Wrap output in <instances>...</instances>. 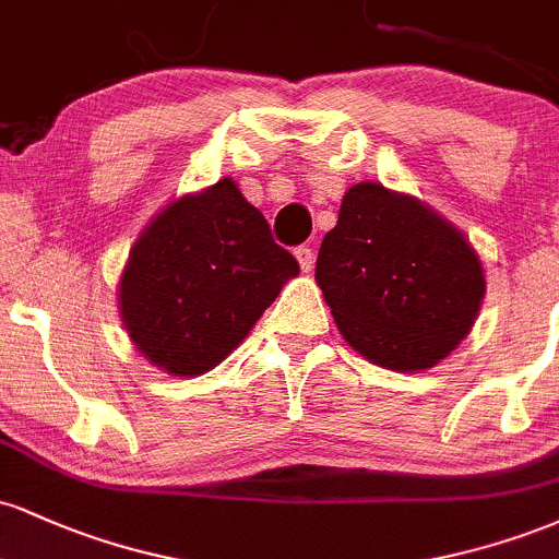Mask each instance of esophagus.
<instances>
[{
  "label": "esophagus",
  "instance_id": "obj_1",
  "mask_svg": "<svg viewBox=\"0 0 559 559\" xmlns=\"http://www.w3.org/2000/svg\"><path fill=\"white\" fill-rule=\"evenodd\" d=\"M294 254H297L301 271H305V273L312 271V265H316V252H312L310 247H305V243H301V247L294 249Z\"/></svg>",
  "mask_w": 559,
  "mask_h": 559
}]
</instances>
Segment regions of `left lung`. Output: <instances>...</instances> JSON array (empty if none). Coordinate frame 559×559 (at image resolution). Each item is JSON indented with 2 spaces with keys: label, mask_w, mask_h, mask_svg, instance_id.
Instances as JSON below:
<instances>
[{
  "label": "left lung",
  "mask_w": 559,
  "mask_h": 559,
  "mask_svg": "<svg viewBox=\"0 0 559 559\" xmlns=\"http://www.w3.org/2000/svg\"><path fill=\"white\" fill-rule=\"evenodd\" d=\"M316 281L352 349L404 373L433 368L463 342L486 288L465 236L381 183L346 191Z\"/></svg>",
  "instance_id": "obj_1"
}]
</instances>
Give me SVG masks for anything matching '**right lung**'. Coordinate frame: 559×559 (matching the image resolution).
Returning <instances> with one entry per match:
<instances>
[{
    "label": "right lung",
    "mask_w": 559,
    "mask_h": 559,
    "mask_svg": "<svg viewBox=\"0 0 559 559\" xmlns=\"http://www.w3.org/2000/svg\"><path fill=\"white\" fill-rule=\"evenodd\" d=\"M297 273L265 215L223 178L168 204L139 236L120 278V316L157 368L199 376L226 360Z\"/></svg>",
    "instance_id": "right-lung-1"
}]
</instances>
